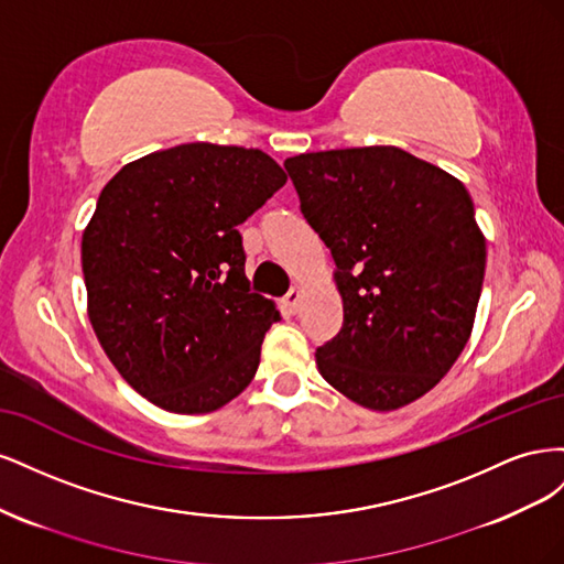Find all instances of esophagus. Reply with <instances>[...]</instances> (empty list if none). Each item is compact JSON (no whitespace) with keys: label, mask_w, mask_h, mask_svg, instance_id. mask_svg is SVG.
<instances>
[{"label":"esophagus","mask_w":564,"mask_h":564,"mask_svg":"<svg viewBox=\"0 0 564 564\" xmlns=\"http://www.w3.org/2000/svg\"><path fill=\"white\" fill-rule=\"evenodd\" d=\"M301 289L299 286H292L289 289V294L282 299V305H284V311L289 313V315H294V313H299V303H301Z\"/></svg>","instance_id":"1"}]
</instances>
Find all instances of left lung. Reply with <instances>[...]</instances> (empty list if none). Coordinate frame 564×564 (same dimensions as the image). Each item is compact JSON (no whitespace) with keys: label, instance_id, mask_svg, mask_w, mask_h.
Instances as JSON below:
<instances>
[{"label":"left lung","instance_id":"1","mask_svg":"<svg viewBox=\"0 0 564 564\" xmlns=\"http://www.w3.org/2000/svg\"><path fill=\"white\" fill-rule=\"evenodd\" d=\"M284 169L344 299V327L315 352L322 379L373 412L419 400L466 348L482 292L464 183L392 145L305 152Z\"/></svg>","mask_w":564,"mask_h":564}]
</instances>
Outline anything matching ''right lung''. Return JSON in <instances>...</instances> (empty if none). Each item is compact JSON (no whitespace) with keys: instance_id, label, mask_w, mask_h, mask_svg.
Listing matches in <instances>:
<instances>
[{"instance_id":"1","label":"right lung","mask_w":564,"mask_h":564,"mask_svg":"<svg viewBox=\"0 0 564 564\" xmlns=\"http://www.w3.org/2000/svg\"><path fill=\"white\" fill-rule=\"evenodd\" d=\"M284 183L261 150L185 143L122 166L100 193L82 235L89 319L152 404L207 414L251 383L280 313L251 294L237 226Z\"/></svg>"}]
</instances>
